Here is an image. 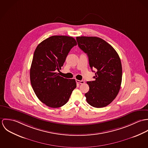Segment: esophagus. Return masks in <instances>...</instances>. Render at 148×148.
<instances>
[{
    "label": "esophagus",
    "mask_w": 148,
    "mask_h": 148,
    "mask_svg": "<svg viewBox=\"0 0 148 148\" xmlns=\"http://www.w3.org/2000/svg\"><path fill=\"white\" fill-rule=\"evenodd\" d=\"M76 82L77 83L80 84H84V82L83 81V80H76Z\"/></svg>",
    "instance_id": "obj_1"
}]
</instances>
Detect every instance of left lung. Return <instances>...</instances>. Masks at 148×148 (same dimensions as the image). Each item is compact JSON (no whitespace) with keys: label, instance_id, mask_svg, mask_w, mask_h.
I'll return each mask as SVG.
<instances>
[{"label":"left lung","instance_id":"left-lung-1","mask_svg":"<svg viewBox=\"0 0 148 148\" xmlns=\"http://www.w3.org/2000/svg\"><path fill=\"white\" fill-rule=\"evenodd\" d=\"M79 48L86 53L90 68L96 69L95 81L87 82V103L95 108L108 106L118 95L122 81V65L116 50L103 39L93 36L76 37Z\"/></svg>","mask_w":148,"mask_h":148}]
</instances>
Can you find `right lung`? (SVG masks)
<instances>
[{"label": "right lung", "mask_w": 148, "mask_h": 148, "mask_svg": "<svg viewBox=\"0 0 148 148\" xmlns=\"http://www.w3.org/2000/svg\"><path fill=\"white\" fill-rule=\"evenodd\" d=\"M77 45L71 36H52L35 49L30 68V81L38 98L46 106L59 108L68 101L76 87L75 79L59 75L71 49Z\"/></svg>", "instance_id": "1"}]
</instances>
